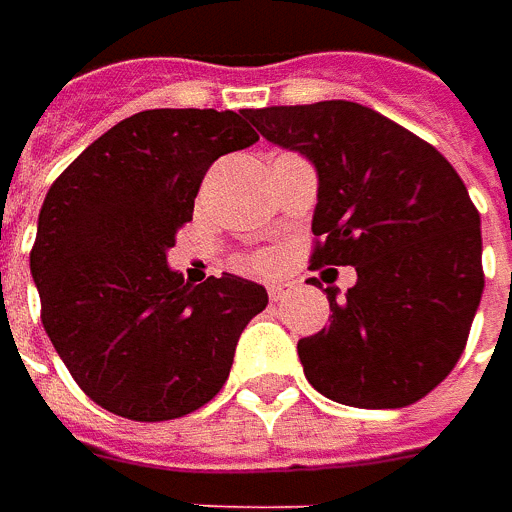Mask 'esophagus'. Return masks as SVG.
Returning <instances> with one entry per match:
<instances>
[{
  "label": "esophagus",
  "instance_id": "1",
  "mask_svg": "<svg viewBox=\"0 0 512 512\" xmlns=\"http://www.w3.org/2000/svg\"><path fill=\"white\" fill-rule=\"evenodd\" d=\"M293 287H296L293 282H270V285H267V296H270L273 302H282L285 296L293 293Z\"/></svg>",
  "mask_w": 512,
  "mask_h": 512
}]
</instances>
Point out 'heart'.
Here are the masks:
<instances>
[{
    "label": "heart",
    "mask_w": 512,
    "mask_h": 512,
    "mask_svg": "<svg viewBox=\"0 0 512 512\" xmlns=\"http://www.w3.org/2000/svg\"><path fill=\"white\" fill-rule=\"evenodd\" d=\"M250 267L262 270V267H267V259H265V256H256V259H250Z\"/></svg>",
    "instance_id": "heart-1"
}]
</instances>
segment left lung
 Listing matches in <instances>:
<instances>
[{
  "instance_id": "8db88e82",
  "label": "left lung",
  "mask_w": 512,
  "mask_h": 512,
  "mask_svg": "<svg viewBox=\"0 0 512 512\" xmlns=\"http://www.w3.org/2000/svg\"><path fill=\"white\" fill-rule=\"evenodd\" d=\"M319 170L310 267H356L330 327L299 342L307 382L350 407H407L462 356L482 302V222L453 165L356 102L250 110Z\"/></svg>"
}]
</instances>
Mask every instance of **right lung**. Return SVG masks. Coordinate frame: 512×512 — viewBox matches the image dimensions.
<instances>
[{
  "label": "right lung",
  "instance_id": "add662e5",
  "mask_svg": "<svg viewBox=\"0 0 512 512\" xmlns=\"http://www.w3.org/2000/svg\"><path fill=\"white\" fill-rule=\"evenodd\" d=\"M250 110H142L85 148L39 210L30 273L42 325L73 382L133 422H168L227 382L265 287L168 267L210 165L250 148Z\"/></svg>",
  "mask_w": 512,
  "mask_h": 512
}]
</instances>
